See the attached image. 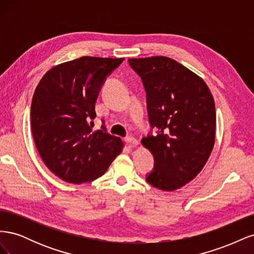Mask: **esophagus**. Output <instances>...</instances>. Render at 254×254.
I'll list each match as a JSON object with an SVG mask.
<instances>
[{
  "label": "esophagus",
  "mask_w": 254,
  "mask_h": 254,
  "mask_svg": "<svg viewBox=\"0 0 254 254\" xmlns=\"http://www.w3.org/2000/svg\"><path fill=\"white\" fill-rule=\"evenodd\" d=\"M125 142L126 144L129 146V147H135V146L139 144V141H137L136 139H134V137L132 136H128L125 139Z\"/></svg>",
  "instance_id": "obj_1"
}]
</instances>
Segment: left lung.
<instances>
[{"mask_svg": "<svg viewBox=\"0 0 254 254\" xmlns=\"http://www.w3.org/2000/svg\"><path fill=\"white\" fill-rule=\"evenodd\" d=\"M128 63L143 82L151 128L142 139L155 160L146 181L175 190L193 180L211 155L216 128L213 96L199 76L174 59L157 56Z\"/></svg>", "mask_w": 254, "mask_h": 254, "instance_id": "1", "label": "left lung"}]
</instances>
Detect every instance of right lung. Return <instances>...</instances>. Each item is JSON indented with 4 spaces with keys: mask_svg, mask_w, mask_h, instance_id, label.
Here are the masks:
<instances>
[{
    "mask_svg": "<svg viewBox=\"0 0 254 254\" xmlns=\"http://www.w3.org/2000/svg\"><path fill=\"white\" fill-rule=\"evenodd\" d=\"M123 58L84 56L47 72L30 107L36 147L43 162L68 183L101 177L119 156L123 142L103 125L93 131L95 102L107 77Z\"/></svg>",
    "mask_w": 254,
    "mask_h": 254,
    "instance_id": "add662e5",
    "label": "right lung"
}]
</instances>
